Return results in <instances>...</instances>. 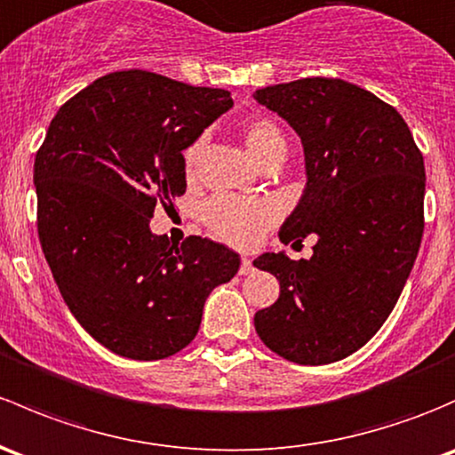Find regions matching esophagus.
<instances>
[{
    "instance_id": "1",
    "label": "esophagus",
    "mask_w": 455,
    "mask_h": 455,
    "mask_svg": "<svg viewBox=\"0 0 455 455\" xmlns=\"http://www.w3.org/2000/svg\"><path fill=\"white\" fill-rule=\"evenodd\" d=\"M248 272H252V259L248 255H243L242 266H240V275H248Z\"/></svg>"
}]
</instances>
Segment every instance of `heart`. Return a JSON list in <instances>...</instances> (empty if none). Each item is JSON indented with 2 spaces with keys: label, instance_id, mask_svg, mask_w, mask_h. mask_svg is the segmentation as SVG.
Instances as JSON below:
<instances>
[{
  "label": "heart",
  "instance_id": "heart-1",
  "mask_svg": "<svg viewBox=\"0 0 455 455\" xmlns=\"http://www.w3.org/2000/svg\"><path fill=\"white\" fill-rule=\"evenodd\" d=\"M242 140L248 155L264 165L275 156H285L288 143L283 132L272 119L252 117L242 126ZM200 155V141H194L183 152L185 174L191 176L196 170V161ZM204 222L220 240L233 246H255L259 237L272 227L276 220V209L266 200H246L237 196H215L204 204Z\"/></svg>",
  "mask_w": 455,
  "mask_h": 455
}]
</instances>
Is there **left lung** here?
<instances>
[{
    "instance_id": "1",
    "label": "left lung",
    "mask_w": 455,
    "mask_h": 455,
    "mask_svg": "<svg viewBox=\"0 0 455 455\" xmlns=\"http://www.w3.org/2000/svg\"><path fill=\"white\" fill-rule=\"evenodd\" d=\"M255 100L305 150L307 185L281 242L318 240L309 259L252 261L281 285L255 329L294 364H331L379 331L408 281L425 227L423 155L395 107L347 80L300 78L257 89Z\"/></svg>"
}]
</instances>
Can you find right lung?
Segmentation results:
<instances>
[{
	"instance_id": "add662e5",
	"label": "right lung",
	"mask_w": 455,
	"mask_h": 455,
	"mask_svg": "<svg viewBox=\"0 0 455 455\" xmlns=\"http://www.w3.org/2000/svg\"><path fill=\"white\" fill-rule=\"evenodd\" d=\"M231 107L224 89L128 69L67 100L47 128L35 159L43 255L69 312L117 355L179 353L212 290L240 270L224 243L150 231L188 188L183 150Z\"/></svg>"
}]
</instances>
